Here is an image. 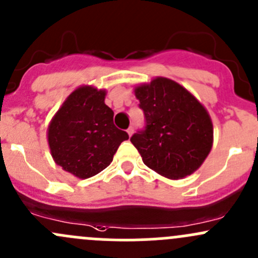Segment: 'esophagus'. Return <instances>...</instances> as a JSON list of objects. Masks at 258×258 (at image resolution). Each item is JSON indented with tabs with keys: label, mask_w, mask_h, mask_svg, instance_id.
<instances>
[{
	"label": "esophagus",
	"mask_w": 258,
	"mask_h": 258,
	"mask_svg": "<svg viewBox=\"0 0 258 258\" xmlns=\"http://www.w3.org/2000/svg\"><path fill=\"white\" fill-rule=\"evenodd\" d=\"M127 134H128V136L131 137L132 136V134H134V127H128V128H127Z\"/></svg>",
	"instance_id": "obj_1"
}]
</instances>
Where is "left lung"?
Segmentation results:
<instances>
[{"label": "left lung", "mask_w": 258, "mask_h": 258, "mask_svg": "<svg viewBox=\"0 0 258 258\" xmlns=\"http://www.w3.org/2000/svg\"><path fill=\"white\" fill-rule=\"evenodd\" d=\"M135 95L146 126L131 137L147 167L171 179L194 173L209 156L212 121L206 108L175 81L157 77Z\"/></svg>", "instance_id": "obj_1"}]
</instances>
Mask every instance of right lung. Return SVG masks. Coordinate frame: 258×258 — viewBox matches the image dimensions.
Wrapping results in <instances>:
<instances>
[{"label": "right lung", "instance_id": "add662e5", "mask_svg": "<svg viewBox=\"0 0 258 258\" xmlns=\"http://www.w3.org/2000/svg\"><path fill=\"white\" fill-rule=\"evenodd\" d=\"M105 90L81 86L52 118L47 139L54 162L79 178L105 170L127 132L113 124V111L105 103Z\"/></svg>", "mask_w": 258, "mask_h": 258}]
</instances>
